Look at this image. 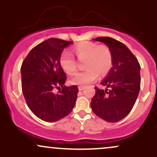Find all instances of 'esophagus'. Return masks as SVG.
<instances>
[{
	"mask_svg": "<svg viewBox=\"0 0 157 157\" xmlns=\"http://www.w3.org/2000/svg\"><path fill=\"white\" fill-rule=\"evenodd\" d=\"M84 88H85L84 86H78L79 91H82V89H84Z\"/></svg>",
	"mask_w": 157,
	"mask_h": 157,
	"instance_id": "1",
	"label": "esophagus"
}]
</instances>
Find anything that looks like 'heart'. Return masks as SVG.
<instances>
[{"label": "heart", "instance_id": "b5f03b06", "mask_svg": "<svg viewBox=\"0 0 157 157\" xmlns=\"http://www.w3.org/2000/svg\"><path fill=\"white\" fill-rule=\"evenodd\" d=\"M71 51L77 58L84 59V71L77 72L71 78V82L75 85H85L97 80L99 75L105 76L113 66V55L106 45H97L91 41H81L75 44ZM59 63L66 73L72 75L77 69L75 57L69 52L63 51L60 54Z\"/></svg>", "mask_w": 157, "mask_h": 157}]
</instances>
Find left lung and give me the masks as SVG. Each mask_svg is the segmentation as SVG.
Instances as JSON below:
<instances>
[{
  "label": "left lung",
  "instance_id": "left-lung-1",
  "mask_svg": "<svg viewBox=\"0 0 157 157\" xmlns=\"http://www.w3.org/2000/svg\"><path fill=\"white\" fill-rule=\"evenodd\" d=\"M107 45L113 55V67L102 86L94 87L91 106L94 113L102 120L116 122L125 118L134 107L140 89V65L134 54L120 41L110 37L93 39Z\"/></svg>",
  "mask_w": 157,
  "mask_h": 157
}]
</instances>
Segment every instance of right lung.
<instances>
[{"mask_svg": "<svg viewBox=\"0 0 157 157\" xmlns=\"http://www.w3.org/2000/svg\"><path fill=\"white\" fill-rule=\"evenodd\" d=\"M58 38L46 40L35 46L21 66V86L27 105L36 117L56 122L69 114L76 102L77 86H64L66 75L59 58L71 44ZM57 89L59 91L55 93Z\"/></svg>", "mask_w": 157, "mask_h": 157, "instance_id": "right-lung-1", "label": "right lung"}]
</instances>
